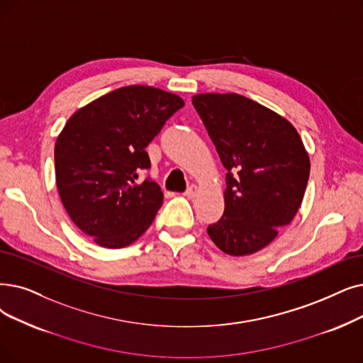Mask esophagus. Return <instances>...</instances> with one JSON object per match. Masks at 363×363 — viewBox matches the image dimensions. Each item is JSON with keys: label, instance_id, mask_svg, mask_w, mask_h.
Instances as JSON below:
<instances>
[{"label": "esophagus", "instance_id": "34e87169", "mask_svg": "<svg viewBox=\"0 0 363 363\" xmlns=\"http://www.w3.org/2000/svg\"><path fill=\"white\" fill-rule=\"evenodd\" d=\"M197 186L196 185H191V186H188V190L184 193V196H186L188 199H193V197H196L197 196Z\"/></svg>", "mask_w": 363, "mask_h": 363}]
</instances>
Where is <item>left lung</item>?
<instances>
[{
  "instance_id": "obj_1",
  "label": "left lung",
  "mask_w": 363,
  "mask_h": 363,
  "mask_svg": "<svg viewBox=\"0 0 363 363\" xmlns=\"http://www.w3.org/2000/svg\"><path fill=\"white\" fill-rule=\"evenodd\" d=\"M193 105L227 169L224 215L209 238L228 255L255 254L301 206L308 154L286 118L242 94L200 93Z\"/></svg>"
}]
</instances>
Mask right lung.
<instances>
[{"instance_id": "right-lung-1", "label": "right lung", "mask_w": 363, "mask_h": 363, "mask_svg": "<svg viewBox=\"0 0 363 363\" xmlns=\"http://www.w3.org/2000/svg\"><path fill=\"white\" fill-rule=\"evenodd\" d=\"M184 101L151 86H128L78 109L56 139V185L72 223L93 242L120 249L143 235L163 204L145 148Z\"/></svg>"}]
</instances>
